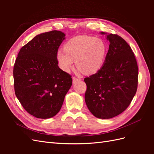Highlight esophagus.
Here are the masks:
<instances>
[{
    "instance_id": "esophagus-1",
    "label": "esophagus",
    "mask_w": 154,
    "mask_h": 154,
    "mask_svg": "<svg viewBox=\"0 0 154 154\" xmlns=\"http://www.w3.org/2000/svg\"><path fill=\"white\" fill-rule=\"evenodd\" d=\"M78 80H79L78 78H76V77H73V78H72V82H73V83H75V82H76L77 81H78Z\"/></svg>"
}]
</instances>
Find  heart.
I'll list each match as a JSON object with an SVG mask.
<instances>
[{
	"label": "heart",
	"instance_id": "b5f03b06",
	"mask_svg": "<svg viewBox=\"0 0 154 154\" xmlns=\"http://www.w3.org/2000/svg\"><path fill=\"white\" fill-rule=\"evenodd\" d=\"M63 48L57 53L61 69L69 71L76 60L79 71L85 74L98 71L103 66L106 54V45L103 40L87 35L74 37L67 42Z\"/></svg>",
	"mask_w": 154,
	"mask_h": 154
}]
</instances>
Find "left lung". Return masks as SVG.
Wrapping results in <instances>:
<instances>
[{
  "label": "left lung",
  "instance_id": "left-lung-1",
  "mask_svg": "<svg viewBox=\"0 0 154 154\" xmlns=\"http://www.w3.org/2000/svg\"><path fill=\"white\" fill-rule=\"evenodd\" d=\"M105 35L109 48L105 62L96 74L85 78V100L95 117L110 119L122 113L137 91L138 67L131 48L122 37Z\"/></svg>",
  "mask_w": 154,
  "mask_h": 154
}]
</instances>
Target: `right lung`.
Masks as SVG:
<instances>
[{"label":"right lung","instance_id":"obj_1","mask_svg":"<svg viewBox=\"0 0 154 154\" xmlns=\"http://www.w3.org/2000/svg\"><path fill=\"white\" fill-rule=\"evenodd\" d=\"M66 35L51 31L36 35L21 48L14 65L15 95L24 109L37 118L57 114L72 83L58 66L57 53Z\"/></svg>","mask_w":154,"mask_h":154}]
</instances>
